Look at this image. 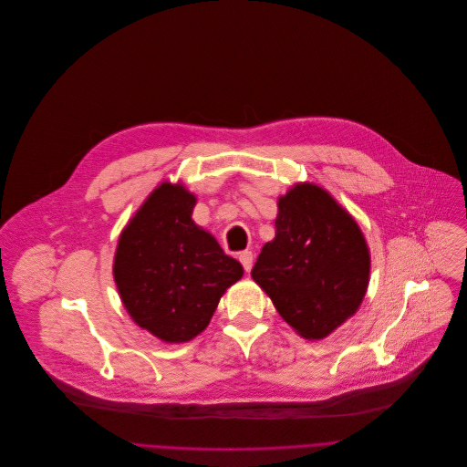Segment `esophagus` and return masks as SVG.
<instances>
[{
	"label": "esophagus",
	"mask_w": 467,
	"mask_h": 467,
	"mask_svg": "<svg viewBox=\"0 0 467 467\" xmlns=\"http://www.w3.org/2000/svg\"><path fill=\"white\" fill-rule=\"evenodd\" d=\"M239 261H241L243 268H244L246 272H250V268H252V261H254V254H252V252H248V250H244V252H241V254H239Z\"/></svg>",
	"instance_id": "34e87169"
}]
</instances>
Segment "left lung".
<instances>
[{"label":"left lung","instance_id":"obj_1","mask_svg":"<svg viewBox=\"0 0 467 467\" xmlns=\"http://www.w3.org/2000/svg\"><path fill=\"white\" fill-rule=\"evenodd\" d=\"M275 237L252 277L282 318L306 338H324L360 306L369 254L357 223L318 185L298 183L277 202Z\"/></svg>","mask_w":467,"mask_h":467}]
</instances>
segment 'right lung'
Returning <instances> with one entry per match:
<instances>
[{
	"label": "right lung",
	"mask_w": 467,
	"mask_h": 467,
	"mask_svg": "<svg viewBox=\"0 0 467 467\" xmlns=\"http://www.w3.org/2000/svg\"><path fill=\"white\" fill-rule=\"evenodd\" d=\"M195 197L161 183L121 234L114 279L132 320L165 342L210 324L221 296L243 275L237 259L192 221Z\"/></svg>",
	"instance_id": "1"
}]
</instances>
